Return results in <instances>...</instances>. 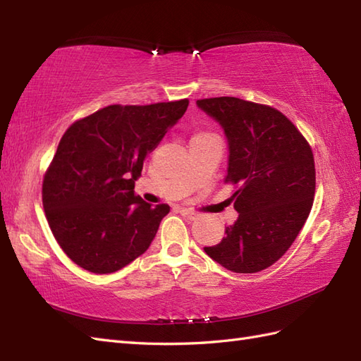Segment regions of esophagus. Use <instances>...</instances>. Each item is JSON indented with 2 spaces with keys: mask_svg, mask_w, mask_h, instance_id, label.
Wrapping results in <instances>:
<instances>
[{
  "mask_svg": "<svg viewBox=\"0 0 361 361\" xmlns=\"http://www.w3.org/2000/svg\"><path fill=\"white\" fill-rule=\"evenodd\" d=\"M180 214L183 217H186V219H189V220H194V219H197L198 217V214L197 212H194V211H190V209H180Z\"/></svg>",
  "mask_w": 361,
  "mask_h": 361,
  "instance_id": "1",
  "label": "esophagus"
}]
</instances>
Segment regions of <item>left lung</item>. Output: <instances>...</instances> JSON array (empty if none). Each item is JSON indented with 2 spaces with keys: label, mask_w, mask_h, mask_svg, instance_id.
<instances>
[{
  "label": "left lung",
  "mask_w": 361,
  "mask_h": 361,
  "mask_svg": "<svg viewBox=\"0 0 361 361\" xmlns=\"http://www.w3.org/2000/svg\"><path fill=\"white\" fill-rule=\"evenodd\" d=\"M224 128L239 217L204 252L226 270L257 273L279 260L307 220L315 195L309 142L281 111L239 97L197 101Z\"/></svg>",
  "instance_id": "obj_1"
}]
</instances>
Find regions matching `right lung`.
<instances>
[{"mask_svg":"<svg viewBox=\"0 0 361 361\" xmlns=\"http://www.w3.org/2000/svg\"><path fill=\"white\" fill-rule=\"evenodd\" d=\"M188 105H109L62 136L44 173L43 208L56 240L83 270L114 273L150 247L171 208L135 195V181Z\"/></svg>","mask_w":361,"mask_h":361,"instance_id":"right-lung-1","label":"right lung"}]
</instances>
